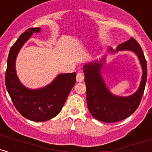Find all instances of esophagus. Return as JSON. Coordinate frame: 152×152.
Here are the masks:
<instances>
[{
  "instance_id": "1",
  "label": "esophagus",
  "mask_w": 152,
  "mask_h": 152,
  "mask_svg": "<svg viewBox=\"0 0 152 152\" xmlns=\"http://www.w3.org/2000/svg\"><path fill=\"white\" fill-rule=\"evenodd\" d=\"M84 79V74L83 72H78L76 75V81L78 82H82Z\"/></svg>"
}]
</instances>
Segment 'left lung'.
Masks as SVG:
<instances>
[{
	"instance_id": "1",
	"label": "left lung",
	"mask_w": 152,
	"mask_h": 152,
	"mask_svg": "<svg viewBox=\"0 0 152 152\" xmlns=\"http://www.w3.org/2000/svg\"><path fill=\"white\" fill-rule=\"evenodd\" d=\"M110 50L114 53L121 50L134 52L142 65L143 74L140 86L135 93L126 97L117 96L109 91L101 75L104 61H101V63H88L83 66L88 110L96 119L106 123L119 121L133 114L142 100L147 78V64L144 52L134 38L118 45L116 50L111 48Z\"/></svg>"
}]
</instances>
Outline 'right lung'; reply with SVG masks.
I'll list each match as a JSON object with an SVG mask.
<instances>
[{
    "mask_svg": "<svg viewBox=\"0 0 152 152\" xmlns=\"http://www.w3.org/2000/svg\"><path fill=\"white\" fill-rule=\"evenodd\" d=\"M40 31V28H30L19 36L10 48L6 71V88L15 109L23 116L34 121H46L57 116L76 79V73L59 74L49 85L34 90L20 83L15 72L17 55L33 33Z\"/></svg>",
    "mask_w": 152,
    "mask_h": 152,
    "instance_id": "right-lung-1",
    "label": "right lung"
}]
</instances>
